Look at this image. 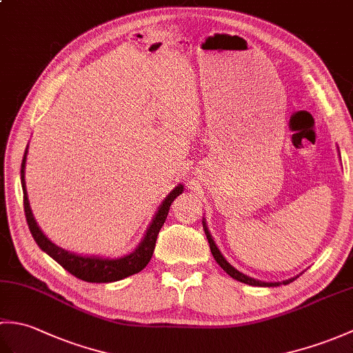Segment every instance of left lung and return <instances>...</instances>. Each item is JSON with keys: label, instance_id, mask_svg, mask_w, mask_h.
Segmentation results:
<instances>
[{"label": "left lung", "instance_id": "1", "mask_svg": "<svg viewBox=\"0 0 353 353\" xmlns=\"http://www.w3.org/2000/svg\"><path fill=\"white\" fill-rule=\"evenodd\" d=\"M201 223H203V229H205V234H206V238H208V243H209V247H211V253H212L214 259L216 261V264H219L224 270V272H226L230 277H234V279H236L238 282H243V283H247V285H253V287H279V285H288L290 282L296 281L297 277L301 276V274H299V276H294V277H291V279L282 281V282H264V281H258V279H254V277H250V276H247V274H244L241 272H238V270L234 265L229 264V262L226 261V258L223 256V253L220 252L219 247H216L214 238L211 235V232H209V229L206 226V220L203 219V221H201Z\"/></svg>", "mask_w": 353, "mask_h": 353}]
</instances>
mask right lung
I'll list each match as a JSON object with an SVG mask.
<instances>
[{
	"mask_svg": "<svg viewBox=\"0 0 353 353\" xmlns=\"http://www.w3.org/2000/svg\"><path fill=\"white\" fill-rule=\"evenodd\" d=\"M28 145L24 152V157H22L21 163V185L22 191H24V211L28 229L32 232L36 244L41 247V250L45 252L59 262L66 272H70L72 276L79 277V279L85 282L92 283H108V282H117L121 281L124 277H129L132 274L139 273L141 270H144L145 265L153 256L154 245L157 234H159L161 228L163 226L165 220L170 211V206L176 197L181 196L183 192V185L179 183L174 190H172L165 200L157 208L156 214L153 215L152 221H150L148 228L145 230L144 236H142L141 243L134 247V250L124 254L119 258H104L100 254H79L70 250H65L62 247L54 244L51 239L43 234L39 224L36 223L32 208H30V201L27 196V186H26V161H27Z\"/></svg>",
	"mask_w": 353,
	"mask_h": 353,
	"instance_id": "1",
	"label": "right lung"
}]
</instances>
